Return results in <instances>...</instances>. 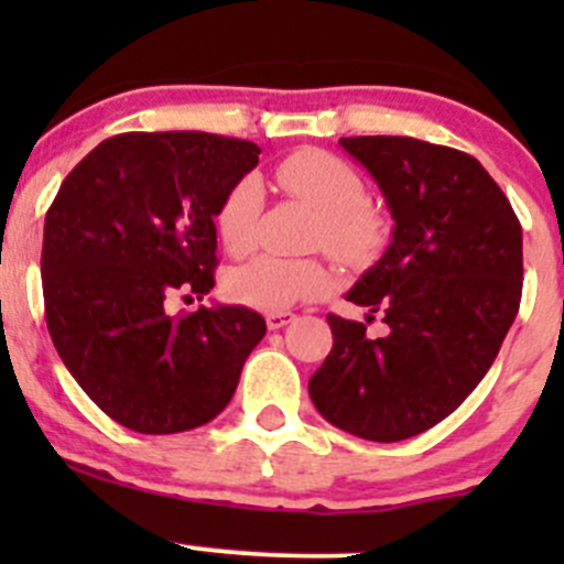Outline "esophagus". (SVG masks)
<instances>
[{"mask_svg": "<svg viewBox=\"0 0 564 564\" xmlns=\"http://www.w3.org/2000/svg\"><path fill=\"white\" fill-rule=\"evenodd\" d=\"M289 322H294L292 311H275V314H267V327H270V329L286 327Z\"/></svg>", "mask_w": 564, "mask_h": 564, "instance_id": "1", "label": "esophagus"}]
</instances>
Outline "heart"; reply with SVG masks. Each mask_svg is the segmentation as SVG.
Instances as JSON below:
<instances>
[{"label":"heart","mask_w":564,"mask_h":564,"mask_svg":"<svg viewBox=\"0 0 564 564\" xmlns=\"http://www.w3.org/2000/svg\"><path fill=\"white\" fill-rule=\"evenodd\" d=\"M275 180L289 196L311 204L322 213L318 246L344 261H366L382 248L384 220L366 202L362 176L346 161L324 150H300L278 163ZM264 213V187L259 176L246 174L226 191L215 209V231L231 256H246L259 246V226ZM329 286V270L316 259H281L256 256L235 267L226 278L231 300L256 311L289 308L314 300Z\"/></svg>","instance_id":"heart-1"}]
</instances>
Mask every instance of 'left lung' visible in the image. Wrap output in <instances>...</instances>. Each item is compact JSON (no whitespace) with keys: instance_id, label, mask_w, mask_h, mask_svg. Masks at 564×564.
Listing matches in <instances>:
<instances>
[{"instance_id":"left-lung-1","label":"left lung","mask_w":564,"mask_h":564,"mask_svg":"<svg viewBox=\"0 0 564 564\" xmlns=\"http://www.w3.org/2000/svg\"><path fill=\"white\" fill-rule=\"evenodd\" d=\"M340 147L382 187L395 229L346 300L382 314L384 338L327 316L333 349L311 377L327 423L401 442L456 412L480 384L519 314L521 224L502 187L466 152L409 135H351Z\"/></svg>"}]
</instances>
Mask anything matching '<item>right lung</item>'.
<instances>
[{
  "instance_id": "obj_1",
  "label": "right lung",
  "mask_w": 564,
  "mask_h": 564,
  "mask_svg": "<svg viewBox=\"0 0 564 564\" xmlns=\"http://www.w3.org/2000/svg\"><path fill=\"white\" fill-rule=\"evenodd\" d=\"M253 141L169 130L100 141L45 213V324L82 390L119 425L180 434L235 395L267 324L242 305L169 314L215 286V209L259 163Z\"/></svg>"
}]
</instances>
